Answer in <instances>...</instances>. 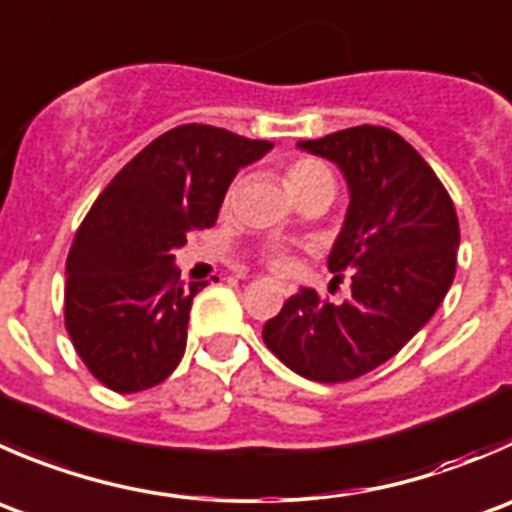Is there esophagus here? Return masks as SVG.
<instances>
[{"label": "esophagus", "instance_id": "34e87169", "mask_svg": "<svg viewBox=\"0 0 512 512\" xmlns=\"http://www.w3.org/2000/svg\"><path fill=\"white\" fill-rule=\"evenodd\" d=\"M280 292H282V295H292L295 290H292V285H285V282H280Z\"/></svg>", "mask_w": 512, "mask_h": 512}]
</instances>
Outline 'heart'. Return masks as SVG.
Segmentation results:
<instances>
[{
    "label": "heart",
    "instance_id": "heart-1",
    "mask_svg": "<svg viewBox=\"0 0 512 512\" xmlns=\"http://www.w3.org/2000/svg\"><path fill=\"white\" fill-rule=\"evenodd\" d=\"M285 187L295 200L312 195V192L320 190H332L335 180H332V172L325 162L315 160V157H297V160L287 162L285 165ZM262 260L267 267L277 272H285L290 267V252L285 247H267L262 252Z\"/></svg>",
    "mask_w": 512,
    "mask_h": 512
}]
</instances>
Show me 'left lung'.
Wrapping results in <instances>:
<instances>
[{
	"instance_id": "left-lung-1",
	"label": "left lung",
	"mask_w": 512,
	"mask_h": 512,
	"mask_svg": "<svg viewBox=\"0 0 512 512\" xmlns=\"http://www.w3.org/2000/svg\"><path fill=\"white\" fill-rule=\"evenodd\" d=\"M345 175L350 207L327 267L350 277L340 305L302 287L265 322L262 340L297 375L347 382L398 355L435 315L458 265L455 205L398 132L360 124L300 142Z\"/></svg>"
}]
</instances>
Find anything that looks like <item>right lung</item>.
<instances>
[{"label": "right lung", "instance_id": "right-lung-1", "mask_svg": "<svg viewBox=\"0 0 512 512\" xmlns=\"http://www.w3.org/2000/svg\"><path fill=\"white\" fill-rule=\"evenodd\" d=\"M272 150L210 124H182L114 175L74 235L64 325L87 370L114 393H140L172 375L207 282L180 280L177 247L217 222L240 167Z\"/></svg>", "mask_w": 512, "mask_h": 512}]
</instances>
